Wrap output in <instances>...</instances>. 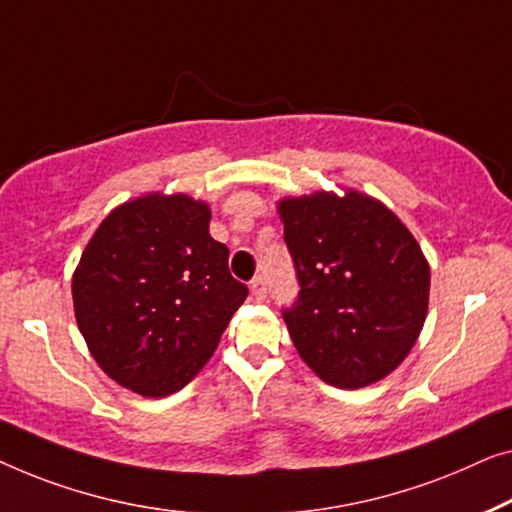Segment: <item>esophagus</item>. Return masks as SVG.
<instances>
[{
  "label": "esophagus",
  "mask_w": 512,
  "mask_h": 512,
  "mask_svg": "<svg viewBox=\"0 0 512 512\" xmlns=\"http://www.w3.org/2000/svg\"><path fill=\"white\" fill-rule=\"evenodd\" d=\"M250 290H253L255 299H266V278L255 276L253 280H250Z\"/></svg>",
  "instance_id": "obj_1"
}]
</instances>
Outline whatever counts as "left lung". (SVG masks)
Segmentation results:
<instances>
[{"mask_svg":"<svg viewBox=\"0 0 512 512\" xmlns=\"http://www.w3.org/2000/svg\"><path fill=\"white\" fill-rule=\"evenodd\" d=\"M299 294L283 320L299 355L329 385H371L397 369L420 336L429 264L413 234L359 192L285 199Z\"/></svg>","mask_w":512,"mask_h":512,"instance_id":"1","label":"left lung"}]
</instances>
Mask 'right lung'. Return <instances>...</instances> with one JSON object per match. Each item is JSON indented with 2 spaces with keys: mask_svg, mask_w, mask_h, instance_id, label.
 I'll return each mask as SVG.
<instances>
[{
  "mask_svg": "<svg viewBox=\"0 0 512 512\" xmlns=\"http://www.w3.org/2000/svg\"><path fill=\"white\" fill-rule=\"evenodd\" d=\"M211 211L185 194L127 201L92 236L74 273L78 329L104 373L143 397L197 376L248 297Z\"/></svg>",
  "mask_w": 512,
  "mask_h": 512,
  "instance_id": "obj_1",
  "label": "right lung"
}]
</instances>
